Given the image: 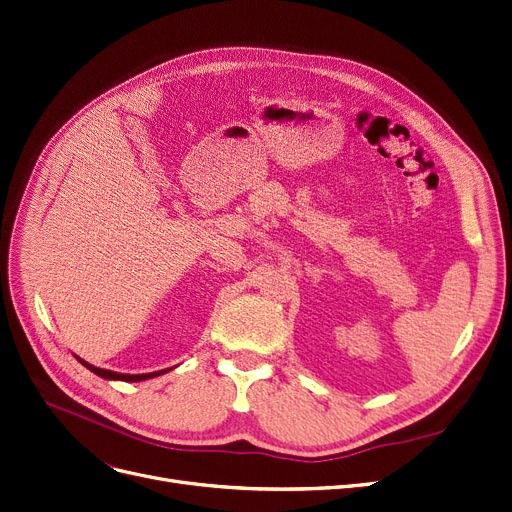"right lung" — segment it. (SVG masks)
<instances>
[{"instance_id": "add662e5", "label": "right lung", "mask_w": 512, "mask_h": 512, "mask_svg": "<svg viewBox=\"0 0 512 512\" xmlns=\"http://www.w3.org/2000/svg\"><path fill=\"white\" fill-rule=\"evenodd\" d=\"M85 368H90L94 374L102 376V379H110V381H129V383H136V381H146V379H152V376H159L163 374L165 370H159V372H150V374H119V372H113V370H104V368H96L92 364H87L83 360H79Z\"/></svg>"}]
</instances>
